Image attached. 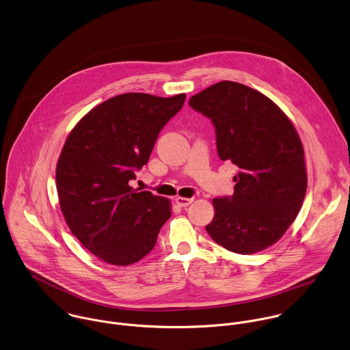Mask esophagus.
<instances>
[{"mask_svg": "<svg viewBox=\"0 0 350 350\" xmlns=\"http://www.w3.org/2000/svg\"><path fill=\"white\" fill-rule=\"evenodd\" d=\"M193 202V199H189V198H176V203L180 206V207H188L191 203Z\"/></svg>", "mask_w": 350, "mask_h": 350, "instance_id": "esophagus-1", "label": "esophagus"}]
</instances>
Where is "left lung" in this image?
<instances>
[{
	"instance_id": "8db88e82",
	"label": "left lung",
	"mask_w": 350,
	"mask_h": 350,
	"mask_svg": "<svg viewBox=\"0 0 350 350\" xmlns=\"http://www.w3.org/2000/svg\"><path fill=\"white\" fill-rule=\"evenodd\" d=\"M189 105L212 120L219 158L239 169L234 195L212 200L215 217L207 232L238 254L272 246L306 196L304 150L296 129L269 97L232 81L211 85Z\"/></svg>"
}]
</instances>
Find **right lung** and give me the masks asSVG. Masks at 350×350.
Returning a JSON list of instances; mask_svg holds the SVG:
<instances>
[{
  "instance_id": "add662e5",
  "label": "right lung",
  "mask_w": 350,
  "mask_h": 350,
  "mask_svg": "<svg viewBox=\"0 0 350 350\" xmlns=\"http://www.w3.org/2000/svg\"><path fill=\"white\" fill-rule=\"evenodd\" d=\"M185 93L115 96L71 130L57 162V192L72 235L97 258L127 267L147 256L172 216L169 199L129 185L147 163Z\"/></svg>"
}]
</instances>
